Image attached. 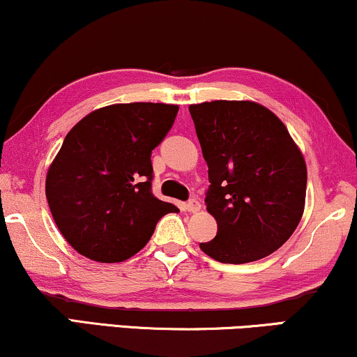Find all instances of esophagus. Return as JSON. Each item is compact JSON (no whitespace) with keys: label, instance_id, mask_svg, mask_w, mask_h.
Listing matches in <instances>:
<instances>
[{"label":"esophagus","instance_id":"1","mask_svg":"<svg viewBox=\"0 0 357 357\" xmlns=\"http://www.w3.org/2000/svg\"><path fill=\"white\" fill-rule=\"evenodd\" d=\"M185 210H187L188 213H198L202 210V205H200V202H197V200H190L187 205H185Z\"/></svg>","mask_w":357,"mask_h":357}]
</instances>
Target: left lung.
Returning a JSON list of instances; mask_svg holds the SVG:
<instances>
[{"label": "left lung", "mask_w": 357, "mask_h": 357, "mask_svg": "<svg viewBox=\"0 0 357 357\" xmlns=\"http://www.w3.org/2000/svg\"><path fill=\"white\" fill-rule=\"evenodd\" d=\"M210 190L206 210L218 234L200 243L225 264L267 257L294 234L303 216L307 164L285 124L249 100L190 105Z\"/></svg>", "instance_id": "8db88e82"}]
</instances>
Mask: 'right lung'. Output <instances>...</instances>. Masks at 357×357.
<instances>
[{"instance_id":"right-lung-1","label":"right lung","mask_w":357,"mask_h":357,"mask_svg":"<svg viewBox=\"0 0 357 357\" xmlns=\"http://www.w3.org/2000/svg\"><path fill=\"white\" fill-rule=\"evenodd\" d=\"M177 113V105L118 103L91 111L68 131L49 165L45 197L78 254L126 261L146 246L162 216L178 210L151 190V152Z\"/></svg>"}]
</instances>
